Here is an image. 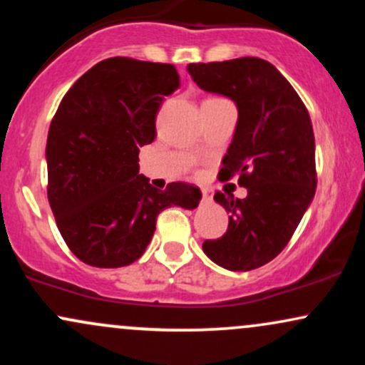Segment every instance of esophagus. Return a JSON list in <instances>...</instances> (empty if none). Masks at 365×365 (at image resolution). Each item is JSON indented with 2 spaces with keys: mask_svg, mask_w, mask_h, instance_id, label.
Listing matches in <instances>:
<instances>
[{
  "mask_svg": "<svg viewBox=\"0 0 365 365\" xmlns=\"http://www.w3.org/2000/svg\"><path fill=\"white\" fill-rule=\"evenodd\" d=\"M202 200L204 202H211L212 200V194L209 190H202Z\"/></svg>",
  "mask_w": 365,
  "mask_h": 365,
  "instance_id": "esophagus-1",
  "label": "esophagus"
}]
</instances>
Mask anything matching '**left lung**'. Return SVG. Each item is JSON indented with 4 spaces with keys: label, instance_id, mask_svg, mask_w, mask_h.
I'll list each match as a JSON object with an SVG mask.
<instances>
[{
    "label": "left lung",
    "instance_id": "8db88e82",
    "mask_svg": "<svg viewBox=\"0 0 365 365\" xmlns=\"http://www.w3.org/2000/svg\"><path fill=\"white\" fill-rule=\"evenodd\" d=\"M187 70L200 89L235 101V135L221 171L238 175L247 188L245 199L216 192L230 212L228 230L202 249L225 269H255L287 247L316 194L311 116L290 82L261 58L190 63Z\"/></svg>",
    "mask_w": 365,
    "mask_h": 365
}]
</instances>
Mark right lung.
<instances>
[{"label":"right lung","instance_id":"add662e5","mask_svg":"<svg viewBox=\"0 0 365 365\" xmlns=\"http://www.w3.org/2000/svg\"><path fill=\"white\" fill-rule=\"evenodd\" d=\"M180 87L170 63L115 56L63 96L49 125L48 200L63 240L94 267L128 266L144 254L170 206L195 209L200 190H158L139 175V148L156 137L163 98Z\"/></svg>","mask_w":365,"mask_h":365}]
</instances>
